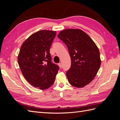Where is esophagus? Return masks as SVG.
<instances>
[{
	"mask_svg": "<svg viewBox=\"0 0 120 120\" xmlns=\"http://www.w3.org/2000/svg\"><path fill=\"white\" fill-rule=\"evenodd\" d=\"M59 67H60V68H62V64H61V63L59 64Z\"/></svg>",
	"mask_w": 120,
	"mask_h": 120,
	"instance_id": "34e87169",
	"label": "esophagus"
}]
</instances>
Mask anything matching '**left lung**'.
Wrapping results in <instances>:
<instances>
[{"instance_id":"8db88e82","label":"left lung","mask_w":120,"mask_h":120,"mask_svg":"<svg viewBox=\"0 0 120 120\" xmlns=\"http://www.w3.org/2000/svg\"><path fill=\"white\" fill-rule=\"evenodd\" d=\"M57 37L67 46L71 66L66 75L69 83L77 88L88 85L95 78L101 60L99 49L92 39L79 29H67Z\"/></svg>"}]
</instances>
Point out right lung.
I'll list each match as a JSON object with an SVG mask.
<instances>
[{"label":"right lung","instance_id":"1","mask_svg":"<svg viewBox=\"0 0 120 120\" xmlns=\"http://www.w3.org/2000/svg\"><path fill=\"white\" fill-rule=\"evenodd\" d=\"M56 31L41 30L23 42L17 57L21 72L31 85L41 90L54 83L59 67L52 62L49 50Z\"/></svg>","mask_w":120,"mask_h":120}]
</instances>
